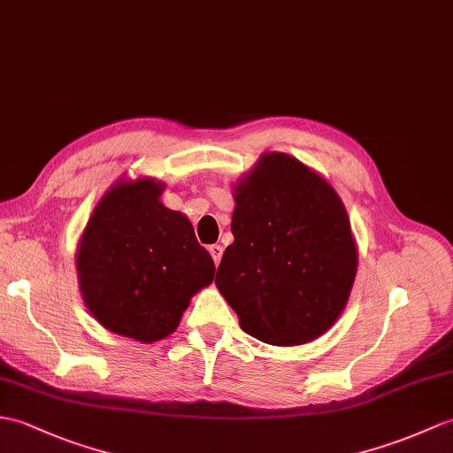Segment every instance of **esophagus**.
Masks as SVG:
<instances>
[{"instance_id": "obj_1", "label": "esophagus", "mask_w": 453, "mask_h": 453, "mask_svg": "<svg viewBox=\"0 0 453 453\" xmlns=\"http://www.w3.org/2000/svg\"><path fill=\"white\" fill-rule=\"evenodd\" d=\"M208 250H210V255H212L216 265H219V260H222V255H224V249L219 245H210Z\"/></svg>"}]
</instances>
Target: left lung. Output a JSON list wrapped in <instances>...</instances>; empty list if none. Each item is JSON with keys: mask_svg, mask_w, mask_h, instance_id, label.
I'll use <instances>...</instances> for the list:
<instances>
[{"mask_svg": "<svg viewBox=\"0 0 453 453\" xmlns=\"http://www.w3.org/2000/svg\"><path fill=\"white\" fill-rule=\"evenodd\" d=\"M231 243L216 288L241 330L270 345L320 338L340 319L359 265L349 216L326 179L265 152L234 187Z\"/></svg>", "mask_w": 453, "mask_h": 453, "instance_id": "obj_1", "label": "left lung"}]
</instances>
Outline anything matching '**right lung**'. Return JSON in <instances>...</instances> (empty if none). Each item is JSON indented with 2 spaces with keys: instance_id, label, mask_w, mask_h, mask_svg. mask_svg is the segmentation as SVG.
<instances>
[{
  "instance_id": "right-lung-1",
  "label": "right lung",
  "mask_w": 453,
  "mask_h": 453,
  "mask_svg": "<svg viewBox=\"0 0 453 453\" xmlns=\"http://www.w3.org/2000/svg\"><path fill=\"white\" fill-rule=\"evenodd\" d=\"M164 188L152 177L118 179L94 206L75 255L94 320L141 343L173 334L216 272L188 218L160 201Z\"/></svg>"
}]
</instances>
